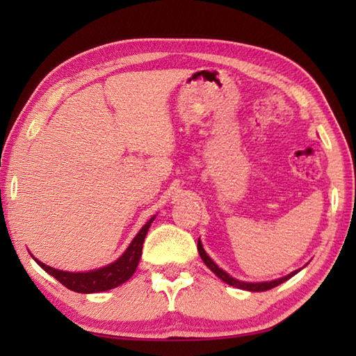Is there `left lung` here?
I'll return each instance as SVG.
<instances>
[{
	"label": "left lung",
	"mask_w": 356,
	"mask_h": 356,
	"mask_svg": "<svg viewBox=\"0 0 356 356\" xmlns=\"http://www.w3.org/2000/svg\"><path fill=\"white\" fill-rule=\"evenodd\" d=\"M197 251H199V254H200V257H202V260H203V263L207 264V266L214 272V274L220 278V280H223L225 283H228L229 286H234V287H238V289H245V291H251V292H263V291H269V289H272V287H275V286H278V284H282V283H284L286 280H289L291 277H293L295 274H297V272L300 270H293V272H291L289 275H286V277H283V278H278V280H274V282H264V283H245V282H238V280H236V278H232V277H229L228 274H226L225 270H222L220 268L217 266V264L209 259V257L207 255V252H205V249H203V246H202V243H200V240L197 241Z\"/></svg>",
	"instance_id": "left-lung-1"
}]
</instances>
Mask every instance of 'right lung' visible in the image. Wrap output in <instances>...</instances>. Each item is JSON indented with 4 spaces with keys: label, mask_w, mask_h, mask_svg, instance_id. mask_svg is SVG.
<instances>
[{
    "label": "right lung",
    "mask_w": 356,
    "mask_h": 356,
    "mask_svg": "<svg viewBox=\"0 0 356 356\" xmlns=\"http://www.w3.org/2000/svg\"><path fill=\"white\" fill-rule=\"evenodd\" d=\"M153 220L154 217L149 218L147 225L139 231L138 236L133 238L130 246L127 248V251L120 255L115 263H111L105 268L88 272H64L55 268H50L47 264H44L36 259L35 261L40 264L45 272H49L51 277H55L59 283L64 284L67 289L70 291L81 293H93L113 289V287H118L119 284L125 283L127 280L134 274L142 255L143 240H145L148 228L149 225L153 223Z\"/></svg>",
    "instance_id": "add662e5"
}]
</instances>
